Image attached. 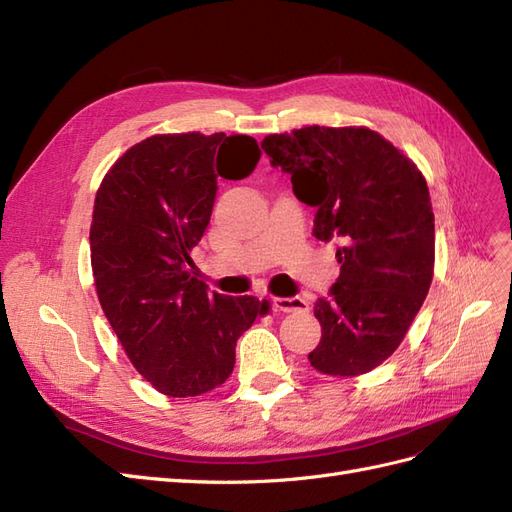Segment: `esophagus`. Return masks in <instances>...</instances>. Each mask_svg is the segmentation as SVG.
I'll return each instance as SVG.
<instances>
[{
  "label": "esophagus",
  "instance_id": "34e87169",
  "mask_svg": "<svg viewBox=\"0 0 512 512\" xmlns=\"http://www.w3.org/2000/svg\"><path fill=\"white\" fill-rule=\"evenodd\" d=\"M273 307L277 309V312H284V314L307 312L309 309L307 301L301 297H277V299H273Z\"/></svg>",
  "mask_w": 512,
  "mask_h": 512
}]
</instances>
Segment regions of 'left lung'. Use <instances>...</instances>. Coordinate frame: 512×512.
<instances>
[{
	"instance_id": "obj_1",
	"label": "left lung",
	"mask_w": 512,
	"mask_h": 512,
	"mask_svg": "<svg viewBox=\"0 0 512 512\" xmlns=\"http://www.w3.org/2000/svg\"><path fill=\"white\" fill-rule=\"evenodd\" d=\"M292 192L316 207L314 235L337 241V282L318 299L322 327L309 363L327 376H361L404 342L433 277L436 228L416 164L369 128L307 126L260 143Z\"/></svg>"
}]
</instances>
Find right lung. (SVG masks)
<instances>
[{
    "mask_svg": "<svg viewBox=\"0 0 512 512\" xmlns=\"http://www.w3.org/2000/svg\"><path fill=\"white\" fill-rule=\"evenodd\" d=\"M260 160L252 136L156 134L104 175L89 230L102 312L153 389L196 397L228 380L237 339L271 303L207 292L192 250L211 220L218 175L243 179Z\"/></svg>",
    "mask_w": 512,
    "mask_h": 512,
    "instance_id": "add662e5",
    "label": "right lung"
}]
</instances>
